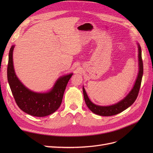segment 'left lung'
Listing matches in <instances>:
<instances>
[{"mask_svg": "<svg viewBox=\"0 0 153 153\" xmlns=\"http://www.w3.org/2000/svg\"><path fill=\"white\" fill-rule=\"evenodd\" d=\"M138 45V73L136 78L135 84L131 90L129 92V93L126 97L121 100L118 103H115L112 105L108 106H100L93 103L89 100L87 92L83 86V94L85 100V102L92 112L101 115V116H111V115H116L122 112L124 110L129 107L136 100L138 92L140 90L141 85L142 78L143 76V62L142 60V50L139 43H137Z\"/></svg>", "mask_w": 153, "mask_h": 153, "instance_id": "1", "label": "left lung"}]
</instances>
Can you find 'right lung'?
<instances>
[{
    "label": "right lung",
    "instance_id": "right-lung-1",
    "mask_svg": "<svg viewBox=\"0 0 153 153\" xmlns=\"http://www.w3.org/2000/svg\"><path fill=\"white\" fill-rule=\"evenodd\" d=\"M15 45L9 53L7 80L17 105L22 111L35 117H45L55 112L61 106L64 91L73 73L60 76L47 92H37L26 87L17 77L13 65Z\"/></svg>",
    "mask_w": 153,
    "mask_h": 153
}]
</instances>
